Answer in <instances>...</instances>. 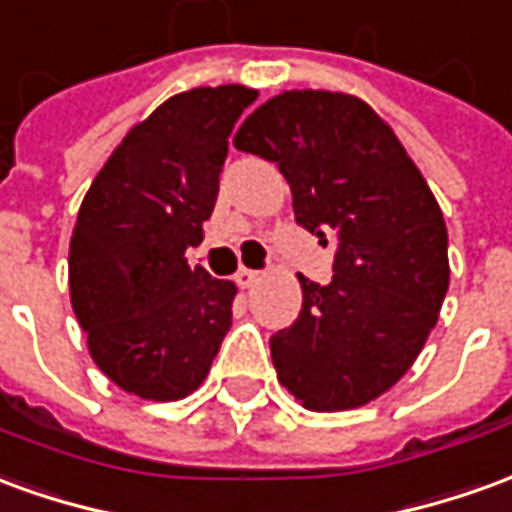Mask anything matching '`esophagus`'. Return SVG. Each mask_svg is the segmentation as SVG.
<instances>
[{
    "label": "esophagus",
    "instance_id": "34e87169",
    "mask_svg": "<svg viewBox=\"0 0 512 512\" xmlns=\"http://www.w3.org/2000/svg\"><path fill=\"white\" fill-rule=\"evenodd\" d=\"M257 280H260V271H255V268H238V271H235V282H238L241 288H252Z\"/></svg>",
    "mask_w": 512,
    "mask_h": 512
}]
</instances>
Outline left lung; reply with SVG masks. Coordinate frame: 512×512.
I'll use <instances>...</instances> for the list:
<instances>
[{
    "label": "left lung",
    "instance_id": "8db88e82",
    "mask_svg": "<svg viewBox=\"0 0 512 512\" xmlns=\"http://www.w3.org/2000/svg\"><path fill=\"white\" fill-rule=\"evenodd\" d=\"M232 144L277 163L296 224L335 238L332 280L299 274V318L271 335L277 377L307 410L366 405L413 366L449 288L430 185L391 127L349 94L285 91Z\"/></svg>",
    "mask_w": 512,
    "mask_h": 512
}]
</instances>
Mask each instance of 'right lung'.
<instances>
[{"label":"right lung","mask_w":512,"mask_h":512,"mask_svg":"<svg viewBox=\"0 0 512 512\" xmlns=\"http://www.w3.org/2000/svg\"><path fill=\"white\" fill-rule=\"evenodd\" d=\"M257 99L244 85L194 88L135 124L82 199L69 249L71 307L94 363L127 393L196 391L232 324L235 285L191 268L227 138Z\"/></svg>","instance_id":"1"}]
</instances>
